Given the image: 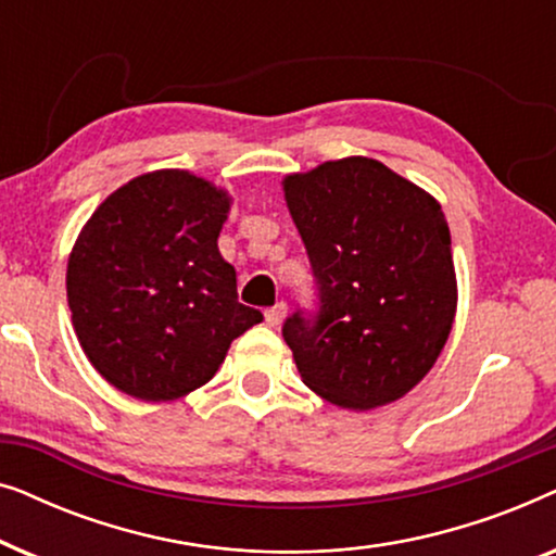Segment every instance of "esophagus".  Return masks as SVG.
Returning a JSON list of instances; mask_svg holds the SVG:
<instances>
[{
	"label": "esophagus",
	"mask_w": 556,
	"mask_h": 556,
	"mask_svg": "<svg viewBox=\"0 0 556 556\" xmlns=\"http://www.w3.org/2000/svg\"><path fill=\"white\" fill-rule=\"evenodd\" d=\"M286 311H288L286 303H276V306L265 311V321H268V326H280L286 318Z\"/></svg>",
	"instance_id": "esophagus-1"
}]
</instances>
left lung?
Wrapping results in <instances>:
<instances>
[{
	"label": "left lung",
	"instance_id": "8db88e82",
	"mask_svg": "<svg viewBox=\"0 0 556 556\" xmlns=\"http://www.w3.org/2000/svg\"><path fill=\"white\" fill-rule=\"evenodd\" d=\"M283 194L321 301L316 321L283 324L303 384L356 413L405 397L438 362L458 308L440 202L369 156L288 174Z\"/></svg>",
	"mask_w": 556,
	"mask_h": 556
}]
</instances>
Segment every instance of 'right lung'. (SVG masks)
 Here are the masks:
<instances>
[{
    "label": "right lung",
    "instance_id": "1",
    "mask_svg": "<svg viewBox=\"0 0 556 556\" xmlns=\"http://www.w3.org/2000/svg\"><path fill=\"white\" fill-rule=\"evenodd\" d=\"M232 197L185 169L134 177L105 197L67 257V306L88 362L143 402L207 384L261 311L238 303L217 238Z\"/></svg>",
    "mask_w": 556,
    "mask_h": 556
}]
</instances>
